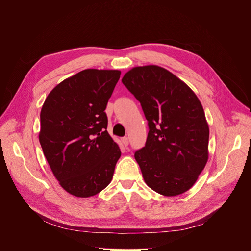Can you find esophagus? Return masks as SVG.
<instances>
[{"mask_svg":"<svg viewBox=\"0 0 251 251\" xmlns=\"http://www.w3.org/2000/svg\"><path fill=\"white\" fill-rule=\"evenodd\" d=\"M121 141H122L124 146H128V145H129V139H128V137H123V138L121 139Z\"/></svg>","mask_w":251,"mask_h":251,"instance_id":"1","label":"esophagus"}]
</instances>
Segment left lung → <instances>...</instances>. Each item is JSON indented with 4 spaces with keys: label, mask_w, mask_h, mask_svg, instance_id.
I'll use <instances>...</instances> for the list:
<instances>
[{
    "label": "left lung",
    "mask_w": 251,
    "mask_h": 251,
    "mask_svg": "<svg viewBox=\"0 0 251 251\" xmlns=\"http://www.w3.org/2000/svg\"><path fill=\"white\" fill-rule=\"evenodd\" d=\"M122 82L148 121L145 147L134 155L145 183L166 197L189 191L208 159L209 129L199 98L157 65L133 67Z\"/></svg>",
    "instance_id": "left-lung-1"
}]
</instances>
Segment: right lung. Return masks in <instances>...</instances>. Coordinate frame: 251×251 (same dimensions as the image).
Instances as JSON below:
<instances>
[{
    "instance_id": "1",
    "label": "right lung",
    "mask_w": 251,
    "mask_h": 251,
    "mask_svg": "<svg viewBox=\"0 0 251 251\" xmlns=\"http://www.w3.org/2000/svg\"><path fill=\"white\" fill-rule=\"evenodd\" d=\"M121 71L85 69L48 95L41 111V146L70 195L92 197L108 186L121 151L107 132L105 109Z\"/></svg>"
}]
</instances>
